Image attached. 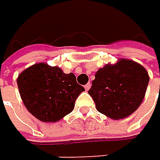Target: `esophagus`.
<instances>
[{"label":"esophagus","mask_w":160,"mask_h":160,"mask_svg":"<svg viewBox=\"0 0 160 160\" xmlns=\"http://www.w3.org/2000/svg\"><path fill=\"white\" fill-rule=\"evenodd\" d=\"M90 87H91V84H90V83H88V84L85 86V89H86V90H88V89L90 88Z\"/></svg>","instance_id":"34e87169"}]
</instances>
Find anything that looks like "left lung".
Here are the masks:
<instances>
[{"label":"left lung","instance_id":"1","mask_svg":"<svg viewBox=\"0 0 160 160\" xmlns=\"http://www.w3.org/2000/svg\"><path fill=\"white\" fill-rule=\"evenodd\" d=\"M149 83V75L142 66L128 59L100 69L88 94L99 112L113 120L131 115L142 104Z\"/></svg>","mask_w":160,"mask_h":160}]
</instances>
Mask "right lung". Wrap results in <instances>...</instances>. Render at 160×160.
<instances>
[{"mask_svg":"<svg viewBox=\"0 0 160 160\" xmlns=\"http://www.w3.org/2000/svg\"><path fill=\"white\" fill-rule=\"evenodd\" d=\"M18 87L22 102L37 119L54 122L71 113L78 96L85 90L73 73L58 67L35 64L18 75Z\"/></svg>","mask_w":160,"mask_h":160,"instance_id":"obj_1","label":"right lung"}]
</instances>
